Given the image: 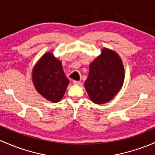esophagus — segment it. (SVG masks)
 <instances>
[{
    "label": "esophagus",
    "instance_id": "34e87169",
    "mask_svg": "<svg viewBox=\"0 0 155 155\" xmlns=\"http://www.w3.org/2000/svg\"><path fill=\"white\" fill-rule=\"evenodd\" d=\"M73 84H79H79H81V82H80V81L73 80Z\"/></svg>",
    "mask_w": 155,
    "mask_h": 155
}]
</instances>
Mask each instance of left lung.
I'll return each instance as SVG.
<instances>
[{"label":"left lung","instance_id":"obj_1","mask_svg":"<svg viewBox=\"0 0 155 155\" xmlns=\"http://www.w3.org/2000/svg\"><path fill=\"white\" fill-rule=\"evenodd\" d=\"M125 79L123 61L116 52L103 48L89 67L84 87L93 102L104 104L120 91Z\"/></svg>","mask_w":155,"mask_h":155}]
</instances>
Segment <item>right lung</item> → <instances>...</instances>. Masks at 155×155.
I'll return each mask as SVG.
<instances>
[{"mask_svg": "<svg viewBox=\"0 0 155 155\" xmlns=\"http://www.w3.org/2000/svg\"><path fill=\"white\" fill-rule=\"evenodd\" d=\"M32 79L36 91L52 102H58L62 99L69 84L61 61L50 52L44 54L34 66Z\"/></svg>", "mask_w": 155, "mask_h": 155, "instance_id": "obj_1", "label": "right lung"}]
</instances>
